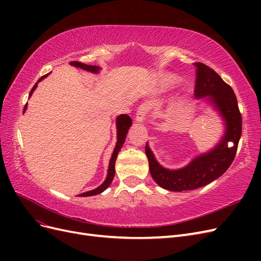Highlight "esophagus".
<instances>
[{
  "mask_svg": "<svg viewBox=\"0 0 261 261\" xmlns=\"http://www.w3.org/2000/svg\"><path fill=\"white\" fill-rule=\"evenodd\" d=\"M150 111V105L149 103H143L140 105L138 110H137V113H136V121L137 122H144L146 120V117L148 115Z\"/></svg>",
  "mask_w": 261,
  "mask_h": 261,
  "instance_id": "34e87169",
  "label": "esophagus"
}]
</instances>
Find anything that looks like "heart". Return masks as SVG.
I'll return each mask as SVG.
<instances>
[{
	"mask_svg": "<svg viewBox=\"0 0 261 261\" xmlns=\"http://www.w3.org/2000/svg\"><path fill=\"white\" fill-rule=\"evenodd\" d=\"M168 81H170V80H165V82H168Z\"/></svg>",
	"mask_w": 261,
	"mask_h": 261,
	"instance_id": "b5f03b06",
	"label": "heart"
}]
</instances>
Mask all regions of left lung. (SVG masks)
<instances>
[{"label": "left lung", "mask_w": 261, "mask_h": 261, "mask_svg": "<svg viewBox=\"0 0 261 261\" xmlns=\"http://www.w3.org/2000/svg\"><path fill=\"white\" fill-rule=\"evenodd\" d=\"M194 65L196 69L195 96L197 98L209 97L224 118L226 132L223 139L212 151L197 156L187 167L174 171L162 168L146 145L150 174L158 185L173 192L192 191L222 175L234 160L242 135V114L231 86L203 63L196 62Z\"/></svg>", "instance_id": "8db88e82"}]
</instances>
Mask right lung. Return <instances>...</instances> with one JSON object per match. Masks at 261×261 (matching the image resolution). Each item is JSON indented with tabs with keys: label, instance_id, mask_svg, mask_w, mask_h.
<instances>
[{
	"label": "right lung",
	"instance_id": "1",
	"mask_svg": "<svg viewBox=\"0 0 261 261\" xmlns=\"http://www.w3.org/2000/svg\"><path fill=\"white\" fill-rule=\"evenodd\" d=\"M69 64H72L74 66H77V67H81L83 69H86V70H90V72H93V73H97L99 70V67L98 66H91V65H86L84 64V63H81V62H77V61H74V62H70ZM49 74L46 75H43L42 77L39 78V81L36 83V85L33 87V89L30 90V93L29 96H31L33 94L34 90L37 88V85L38 83L42 81L44 77L48 76ZM27 109V103L25 106V108H23V111ZM116 125H117V143H116V146H115V149L113 151V154H112V158L111 160H110V164H109V170H108V176H107V179L102 183L99 187H97L96 189H93V191H90V192H86V193H83L81 194L80 196L82 197H88V196H93V195H98L100 193H102L103 191H106V189L110 186V184L112 183L113 180V177H114V174H115V161H116V158H117V153L118 151H120L124 141H125V138H126V135H127V132H128V128L130 127L132 125V118L127 115V114H122L117 117L116 120Z\"/></svg>",
	"mask_w": 261,
	"mask_h": 261
}]
</instances>
